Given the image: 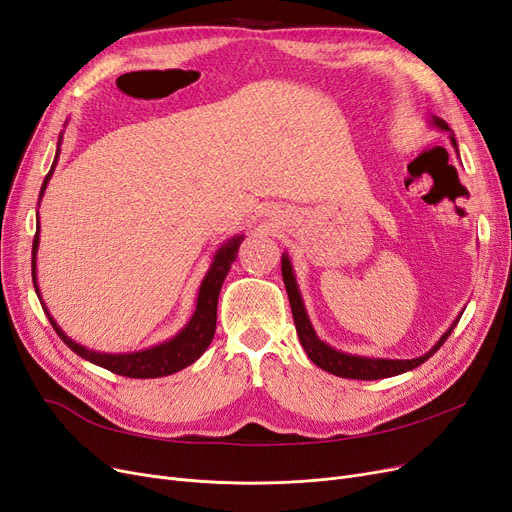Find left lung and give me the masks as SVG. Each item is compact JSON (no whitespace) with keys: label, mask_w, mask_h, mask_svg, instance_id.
<instances>
[{"label":"left lung","mask_w":512,"mask_h":512,"mask_svg":"<svg viewBox=\"0 0 512 512\" xmlns=\"http://www.w3.org/2000/svg\"><path fill=\"white\" fill-rule=\"evenodd\" d=\"M430 124L434 128H439L443 132H447L453 149H456V154L460 156L458 151V143H456V135H453V130L449 128V124L437 116H430ZM282 280H285V287L289 293V304H291V312H293V320H295V329L299 335V342L301 348L306 350L310 361L325 369L333 375L339 377H346V380H384V377H392V375H401L405 371H411L415 367H420L422 363H426L428 358L437 352L445 342L447 337L451 335L453 327L460 323V316L453 320L451 327L441 335V339L437 344H434L426 354L418 356V358H409V361H401V358H373V356H358V354H350V352H342V350H335L331 348L327 342L320 339L310 323V316L306 312L304 306V299H301L299 293V285L295 280V272L291 266V259L287 253H282Z\"/></svg>","instance_id":"obj_1"}]
</instances>
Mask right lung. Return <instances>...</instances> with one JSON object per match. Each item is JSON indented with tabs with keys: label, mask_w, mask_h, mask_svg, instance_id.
I'll list each match as a JSON object with an SVG mask.
<instances>
[{
	"label": "right lung",
	"mask_w": 512,
	"mask_h": 512,
	"mask_svg": "<svg viewBox=\"0 0 512 512\" xmlns=\"http://www.w3.org/2000/svg\"><path fill=\"white\" fill-rule=\"evenodd\" d=\"M67 124V122H65ZM61 143H63V132L59 135V143H56V154H54V162L50 166V173L46 175L42 189H40V200L44 198V192L48 187V181L54 175L56 162H59L61 156ZM244 240V234L232 236L230 240H225L219 249L213 255L211 268L206 270L202 285L198 289V299H196V310L192 314V318L187 320V325L175 335L166 339L162 344H156L151 348L139 350V352H124V354H109V352H97L90 350L78 342H73L71 337H67V333L56 325V320L52 318V314L48 312V308L44 306L42 295H40V287H37V246H40V221H37V230H35V238H33V257H31V274H33V287L37 297L42 301V308L50 320V325L54 327V331L59 333V337L63 342L78 354L82 356L84 361H90L92 365H99L111 373L116 375H124V377H135V380H149V377H164L170 373H177L185 367H189L192 363H196L198 358L204 354V350L211 346L213 335H215V327H217V301H219V293L223 287V280L230 272L232 263L238 257V249Z\"/></svg>",
	"instance_id": "1"
}]
</instances>
